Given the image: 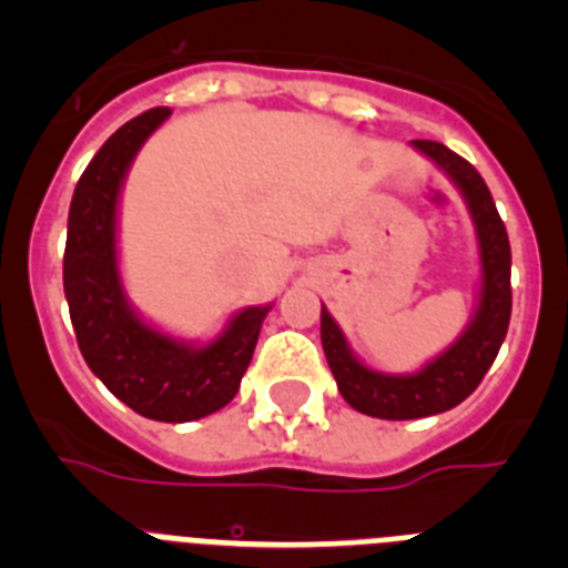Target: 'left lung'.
<instances>
[{
	"mask_svg": "<svg viewBox=\"0 0 568 568\" xmlns=\"http://www.w3.org/2000/svg\"><path fill=\"white\" fill-rule=\"evenodd\" d=\"M413 144L429 155L464 193L478 233L484 281H480V304L464 335L415 375H384L361 364L349 353L338 324L321 307V344L338 393L353 409L384 420L426 418V415L446 413L469 398L489 373L491 361L498 358L511 315L509 235L498 207L491 202L489 187L478 170L446 144L429 139H415Z\"/></svg>",
	"mask_w": 568,
	"mask_h": 568,
	"instance_id": "obj_1",
	"label": "left lung"
}]
</instances>
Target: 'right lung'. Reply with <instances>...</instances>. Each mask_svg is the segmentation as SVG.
I'll return each mask as SVG.
<instances>
[{"label":"right lung","instance_id":"1","mask_svg":"<svg viewBox=\"0 0 568 568\" xmlns=\"http://www.w3.org/2000/svg\"><path fill=\"white\" fill-rule=\"evenodd\" d=\"M170 115L153 108L102 144L73 190L64 244V298L79 349L133 413L168 424L219 413L239 393L270 307H247L207 346L148 327L124 298L115 264V202L133 155Z\"/></svg>","mask_w":568,"mask_h":568}]
</instances>
